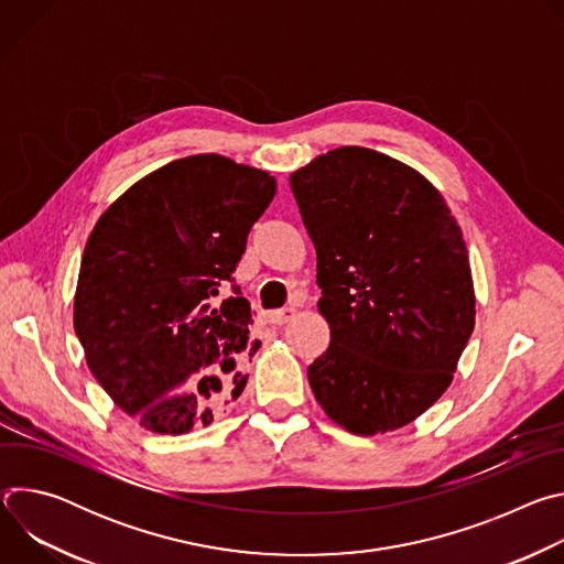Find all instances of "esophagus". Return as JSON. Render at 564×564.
<instances>
[{
	"label": "esophagus",
	"mask_w": 564,
	"mask_h": 564,
	"mask_svg": "<svg viewBox=\"0 0 564 564\" xmlns=\"http://www.w3.org/2000/svg\"><path fill=\"white\" fill-rule=\"evenodd\" d=\"M294 314H296L294 307H283V310L270 312V314H268V321H270V324H274V326H283V324H288V321H290Z\"/></svg>",
	"instance_id": "34e87169"
}]
</instances>
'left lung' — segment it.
I'll use <instances>...</instances> for the list:
<instances>
[{"label": "left lung", "mask_w": 564, "mask_h": 564, "mask_svg": "<svg viewBox=\"0 0 564 564\" xmlns=\"http://www.w3.org/2000/svg\"><path fill=\"white\" fill-rule=\"evenodd\" d=\"M290 185L330 326L307 368L318 406L361 437L415 422L451 386L475 326L455 216L417 170L366 147L316 155Z\"/></svg>", "instance_id": "8db88e82"}]
</instances>
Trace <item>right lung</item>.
<instances>
[{"label":"right lung","mask_w":564,"mask_h":564,"mask_svg":"<svg viewBox=\"0 0 564 564\" xmlns=\"http://www.w3.org/2000/svg\"><path fill=\"white\" fill-rule=\"evenodd\" d=\"M276 194L270 172L187 155L133 183L98 218L79 263L73 328L113 404L142 429L185 435L246 388L252 307L234 281L252 225Z\"/></svg>","instance_id":"right-lung-1"}]
</instances>
